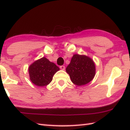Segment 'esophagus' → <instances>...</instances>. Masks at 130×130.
I'll return each mask as SVG.
<instances>
[{
  "label": "esophagus",
  "instance_id": "obj_1",
  "mask_svg": "<svg viewBox=\"0 0 130 130\" xmlns=\"http://www.w3.org/2000/svg\"><path fill=\"white\" fill-rule=\"evenodd\" d=\"M60 69H61V70H65V66H63V65H62V66H60Z\"/></svg>",
  "mask_w": 130,
  "mask_h": 130
}]
</instances>
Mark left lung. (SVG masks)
Segmentation results:
<instances>
[{"mask_svg": "<svg viewBox=\"0 0 130 130\" xmlns=\"http://www.w3.org/2000/svg\"><path fill=\"white\" fill-rule=\"evenodd\" d=\"M71 81L77 86H83L93 80L95 75V65L92 59L86 55L75 54L66 68Z\"/></svg>", "mask_w": 130, "mask_h": 130, "instance_id": "obj_1", "label": "left lung"}]
</instances>
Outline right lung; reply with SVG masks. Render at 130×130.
Instances as JSON below:
<instances>
[{
  "mask_svg": "<svg viewBox=\"0 0 130 130\" xmlns=\"http://www.w3.org/2000/svg\"><path fill=\"white\" fill-rule=\"evenodd\" d=\"M60 70L55 63L45 57L34 61L28 68L29 79L35 85L40 87L46 86L52 81L54 74Z\"/></svg>",
  "mask_w": 130,
  "mask_h": 130,
  "instance_id": "right-lung-1",
  "label": "right lung"
}]
</instances>
